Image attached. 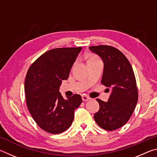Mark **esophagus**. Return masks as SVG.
Segmentation results:
<instances>
[{
    "instance_id": "esophagus-1",
    "label": "esophagus",
    "mask_w": 157,
    "mask_h": 157,
    "mask_svg": "<svg viewBox=\"0 0 157 157\" xmlns=\"http://www.w3.org/2000/svg\"><path fill=\"white\" fill-rule=\"evenodd\" d=\"M82 100H83L84 102H86V101H88L91 99V98H90L89 96H87V95H82Z\"/></svg>"
}]
</instances>
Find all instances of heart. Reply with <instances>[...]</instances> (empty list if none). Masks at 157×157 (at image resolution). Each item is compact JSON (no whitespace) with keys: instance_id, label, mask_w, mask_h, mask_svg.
Instances as JSON below:
<instances>
[{"instance_id":"obj_1","label":"heart","mask_w":157,"mask_h":157,"mask_svg":"<svg viewBox=\"0 0 157 157\" xmlns=\"http://www.w3.org/2000/svg\"><path fill=\"white\" fill-rule=\"evenodd\" d=\"M95 59H98L96 57L94 56V55H91V56L89 57L88 61H91V60H95Z\"/></svg>"}]
</instances>
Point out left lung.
Wrapping results in <instances>:
<instances>
[{
    "instance_id": "obj_1",
    "label": "left lung",
    "mask_w": 157,
    "mask_h": 157,
    "mask_svg": "<svg viewBox=\"0 0 157 157\" xmlns=\"http://www.w3.org/2000/svg\"><path fill=\"white\" fill-rule=\"evenodd\" d=\"M104 63L102 84L110 95L107 102L97 101L100 109L94 119L101 128L112 131L123 127L131 117L138 101V91L133 68L120 50L109 46H90Z\"/></svg>"
}]
</instances>
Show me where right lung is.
<instances>
[{
    "label": "right lung",
    "instance_id": "add662e5",
    "mask_svg": "<svg viewBox=\"0 0 157 157\" xmlns=\"http://www.w3.org/2000/svg\"><path fill=\"white\" fill-rule=\"evenodd\" d=\"M81 50L78 47L48 50L28 71L25 92L28 110L38 126L50 134L68 129L73 121L74 110L82 102L78 94L64 99L59 91Z\"/></svg>",
    "mask_w": 157,
    "mask_h": 157
}]
</instances>
